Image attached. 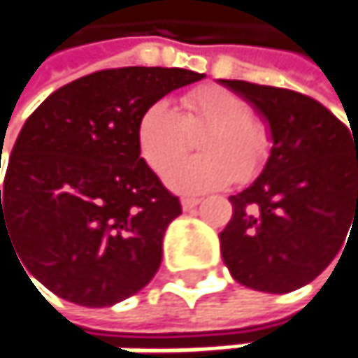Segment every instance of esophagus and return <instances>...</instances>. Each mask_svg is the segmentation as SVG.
Here are the masks:
<instances>
[{
	"label": "esophagus",
	"instance_id": "obj_1",
	"mask_svg": "<svg viewBox=\"0 0 358 358\" xmlns=\"http://www.w3.org/2000/svg\"><path fill=\"white\" fill-rule=\"evenodd\" d=\"M199 203H201V201H199V199H194V196H184V199L180 201V205H182V209H184V211H190V209H194Z\"/></svg>",
	"mask_w": 358,
	"mask_h": 358
}]
</instances>
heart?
Here are the masks:
<instances>
[{
  "label": "heart",
  "instance_id": "obj_1",
  "mask_svg": "<svg viewBox=\"0 0 358 358\" xmlns=\"http://www.w3.org/2000/svg\"><path fill=\"white\" fill-rule=\"evenodd\" d=\"M203 127L199 141L205 156L173 161L187 146V132ZM136 143L151 170L164 172V182L180 194H203L226 188L234 178H255L267 157V132L252 122V109L241 95L205 85L182 97V111L166 99L147 106L138 117Z\"/></svg>",
  "mask_w": 358,
  "mask_h": 358
}]
</instances>
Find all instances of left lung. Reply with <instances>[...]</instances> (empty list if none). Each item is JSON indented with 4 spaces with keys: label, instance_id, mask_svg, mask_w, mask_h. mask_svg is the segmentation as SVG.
I'll list each match as a JSON object with an SVG mask.
<instances>
[{
    "label": "left lung",
    "instance_id": "left-lung-1",
    "mask_svg": "<svg viewBox=\"0 0 358 358\" xmlns=\"http://www.w3.org/2000/svg\"><path fill=\"white\" fill-rule=\"evenodd\" d=\"M220 85L249 101L271 138L261 174L230 196L222 259L247 288L292 292L322 273L358 224V138L307 95L245 80Z\"/></svg>",
    "mask_w": 358,
    "mask_h": 358
}]
</instances>
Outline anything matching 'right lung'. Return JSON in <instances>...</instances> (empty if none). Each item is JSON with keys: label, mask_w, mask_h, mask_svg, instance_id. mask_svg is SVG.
Instances as JSON below:
<instances>
[{"label": "right lung", "mask_w": 358, "mask_h": 358, "mask_svg": "<svg viewBox=\"0 0 358 358\" xmlns=\"http://www.w3.org/2000/svg\"><path fill=\"white\" fill-rule=\"evenodd\" d=\"M201 78L184 68L101 70L24 122L0 190V243H14L47 290L111 307L153 280L182 209L141 157L136 126L147 106Z\"/></svg>", "instance_id": "1"}]
</instances>
